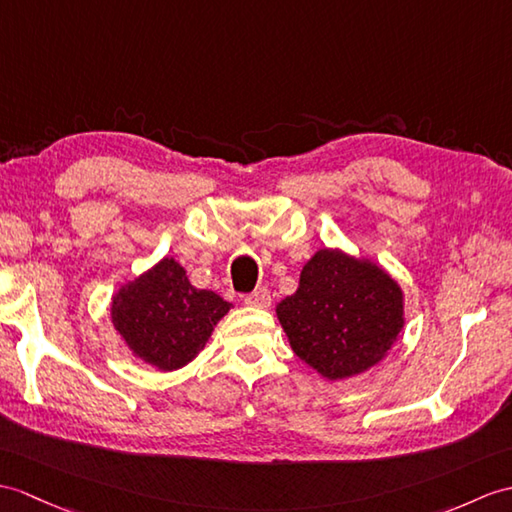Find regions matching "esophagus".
<instances>
[{"mask_svg": "<svg viewBox=\"0 0 512 512\" xmlns=\"http://www.w3.org/2000/svg\"><path fill=\"white\" fill-rule=\"evenodd\" d=\"M244 303L251 307H270V292L266 288H259L253 294H246Z\"/></svg>", "mask_w": 512, "mask_h": 512, "instance_id": "esophagus-1", "label": "esophagus"}]
</instances>
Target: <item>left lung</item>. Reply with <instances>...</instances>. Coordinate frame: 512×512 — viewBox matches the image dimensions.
I'll return each mask as SVG.
<instances>
[{"instance_id":"1","label":"left lung","mask_w":512,"mask_h":512,"mask_svg":"<svg viewBox=\"0 0 512 512\" xmlns=\"http://www.w3.org/2000/svg\"><path fill=\"white\" fill-rule=\"evenodd\" d=\"M277 318L292 351L334 382L386 358L403 329V292L373 261L320 248Z\"/></svg>"}]
</instances>
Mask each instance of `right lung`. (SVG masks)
Listing matches in <instances>:
<instances>
[{
    "label": "right lung",
    "instance_id": "obj_1",
    "mask_svg": "<svg viewBox=\"0 0 512 512\" xmlns=\"http://www.w3.org/2000/svg\"><path fill=\"white\" fill-rule=\"evenodd\" d=\"M229 310L216 292L194 288L174 257H163L117 290L111 320L135 358L176 371L196 358Z\"/></svg>",
    "mask_w": 512,
    "mask_h": 512
}]
</instances>
